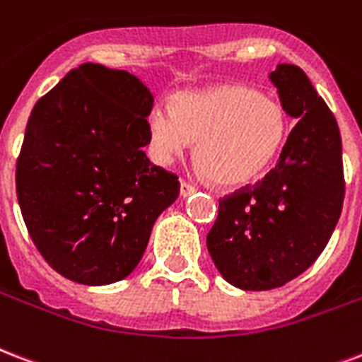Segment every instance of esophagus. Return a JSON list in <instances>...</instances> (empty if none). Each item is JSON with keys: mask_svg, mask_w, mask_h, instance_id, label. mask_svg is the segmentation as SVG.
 I'll return each mask as SVG.
<instances>
[{"mask_svg": "<svg viewBox=\"0 0 362 362\" xmlns=\"http://www.w3.org/2000/svg\"><path fill=\"white\" fill-rule=\"evenodd\" d=\"M195 192V187L192 184H187V182H182L180 184V195L182 197H187V195H192Z\"/></svg>", "mask_w": 362, "mask_h": 362, "instance_id": "1", "label": "esophagus"}]
</instances>
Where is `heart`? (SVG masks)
I'll return each mask as SVG.
<instances>
[{
    "label": "heart",
    "mask_w": 362,
    "mask_h": 362,
    "mask_svg": "<svg viewBox=\"0 0 362 362\" xmlns=\"http://www.w3.org/2000/svg\"><path fill=\"white\" fill-rule=\"evenodd\" d=\"M151 153L169 163L197 142V163L226 189L252 186L273 169L288 138L281 102L260 90L222 83L157 104L148 117Z\"/></svg>",
    "instance_id": "heart-1"
}]
</instances>
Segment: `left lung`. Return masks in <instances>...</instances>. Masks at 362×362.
Returning <instances> with one entry per match:
<instances>
[{
	"mask_svg": "<svg viewBox=\"0 0 362 362\" xmlns=\"http://www.w3.org/2000/svg\"><path fill=\"white\" fill-rule=\"evenodd\" d=\"M269 81L296 127L260 186L220 201L206 235L220 275L241 291L277 288L305 272L327 247L346 192L340 129L310 77L279 64Z\"/></svg>",
	"mask_w": 362,
	"mask_h": 362,
	"instance_id": "1",
	"label": "left lung"
}]
</instances>
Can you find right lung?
I'll return each mask as SVG.
<instances>
[{
	"instance_id": "right-lung-1",
	"label": "right lung",
	"mask_w": 362,
	"mask_h": 362,
	"mask_svg": "<svg viewBox=\"0 0 362 362\" xmlns=\"http://www.w3.org/2000/svg\"><path fill=\"white\" fill-rule=\"evenodd\" d=\"M153 95L136 76L85 62L41 96L16 161V195L47 264L81 285L125 279L178 197L146 157Z\"/></svg>"
}]
</instances>
